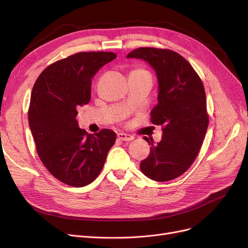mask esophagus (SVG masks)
<instances>
[{
  "instance_id": "1",
  "label": "esophagus",
  "mask_w": 248,
  "mask_h": 248,
  "mask_svg": "<svg viewBox=\"0 0 248 248\" xmlns=\"http://www.w3.org/2000/svg\"><path fill=\"white\" fill-rule=\"evenodd\" d=\"M117 139L121 140H124V141H128V140H133L135 138L128 134H124V133H120L117 134Z\"/></svg>"
}]
</instances>
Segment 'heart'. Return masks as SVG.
Segmentation results:
<instances>
[{"label": "heart", "mask_w": 248, "mask_h": 248, "mask_svg": "<svg viewBox=\"0 0 248 248\" xmlns=\"http://www.w3.org/2000/svg\"><path fill=\"white\" fill-rule=\"evenodd\" d=\"M133 72H147L145 70H141V69H137V70H134Z\"/></svg>", "instance_id": "1"}]
</instances>
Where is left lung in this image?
Wrapping results in <instances>:
<instances>
[{"label":"left lung","mask_w":248,"mask_h":248,"mask_svg":"<svg viewBox=\"0 0 248 248\" xmlns=\"http://www.w3.org/2000/svg\"><path fill=\"white\" fill-rule=\"evenodd\" d=\"M126 57L147 61L159 82L151 121L163 126V136L155 146L153 139L144 138L152 147L140 162V171L154 181H171L188 170L203 144L209 119L202 80L191 64L172 50L141 47Z\"/></svg>","instance_id":"obj_1"}]
</instances>
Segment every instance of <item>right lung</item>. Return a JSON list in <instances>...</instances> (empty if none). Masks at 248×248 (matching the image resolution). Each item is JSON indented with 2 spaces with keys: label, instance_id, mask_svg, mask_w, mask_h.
Here are the masks:
<instances>
[{
  "label": "right lung",
  "instance_id": "add662e5",
  "mask_svg": "<svg viewBox=\"0 0 248 248\" xmlns=\"http://www.w3.org/2000/svg\"><path fill=\"white\" fill-rule=\"evenodd\" d=\"M115 58L112 52H79L49 65L33 86L28 120L37 154L66 185L93 182L115 142L110 129L91 135L76 121L78 108L90 100L91 78Z\"/></svg>",
  "mask_w": 248,
  "mask_h": 248
}]
</instances>
